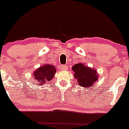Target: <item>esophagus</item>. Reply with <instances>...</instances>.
I'll use <instances>...</instances> for the list:
<instances>
[{
  "label": "esophagus",
  "mask_w": 129,
  "mask_h": 129,
  "mask_svg": "<svg viewBox=\"0 0 129 129\" xmlns=\"http://www.w3.org/2000/svg\"><path fill=\"white\" fill-rule=\"evenodd\" d=\"M61 68L62 70H67L68 69V67L67 65H61Z\"/></svg>",
  "instance_id": "obj_1"
}]
</instances>
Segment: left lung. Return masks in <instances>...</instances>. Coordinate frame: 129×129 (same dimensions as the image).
Instances as JSON below:
<instances>
[{"mask_svg": "<svg viewBox=\"0 0 129 129\" xmlns=\"http://www.w3.org/2000/svg\"><path fill=\"white\" fill-rule=\"evenodd\" d=\"M74 77L79 85L83 87L91 88L98 79V74L95 70L86 67L82 63H77L72 67Z\"/></svg>", "mask_w": 129, "mask_h": 129, "instance_id": "8db88e82", "label": "left lung"}]
</instances>
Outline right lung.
<instances>
[{
  "label": "right lung",
  "instance_id": "1",
  "mask_svg": "<svg viewBox=\"0 0 129 129\" xmlns=\"http://www.w3.org/2000/svg\"><path fill=\"white\" fill-rule=\"evenodd\" d=\"M56 70L55 67L52 64H46L43 67H39L33 73L35 86H43L44 83H47L54 77Z\"/></svg>",
  "mask_w": 129,
  "mask_h": 129
}]
</instances>
